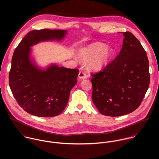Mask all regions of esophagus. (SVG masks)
<instances>
[{"label": "esophagus", "mask_w": 159, "mask_h": 159, "mask_svg": "<svg viewBox=\"0 0 159 159\" xmlns=\"http://www.w3.org/2000/svg\"><path fill=\"white\" fill-rule=\"evenodd\" d=\"M79 77L80 79H85L87 77V73L84 70H80L79 74Z\"/></svg>", "instance_id": "1"}]
</instances>
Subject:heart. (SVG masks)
Wrapping results in <instances>:
<instances>
[{"label":"heart","mask_w":159,"mask_h":159,"mask_svg":"<svg viewBox=\"0 0 159 159\" xmlns=\"http://www.w3.org/2000/svg\"><path fill=\"white\" fill-rule=\"evenodd\" d=\"M112 49L101 43L90 44L79 50L78 55L82 61H89V66L94 71H99L107 65L112 55Z\"/></svg>","instance_id":"1"}]
</instances>
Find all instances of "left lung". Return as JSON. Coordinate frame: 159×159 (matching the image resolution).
I'll return each instance as SVG.
<instances>
[{"instance_id": "left-lung-1", "label": "left lung", "mask_w": 159, "mask_h": 159, "mask_svg": "<svg viewBox=\"0 0 159 159\" xmlns=\"http://www.w3.org/2000/svg\"><path fill=\"white\" fill-rule=\"evenodd\" d=\"M119 55L104 69L92 74L93 102L102 115L120 116L137 109L150 84L147 53L131 32L123 33Z\"/></svg>"}]
</instances>
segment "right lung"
<instances>
[{"label": "right lung", "instance_id": "add662e5", "mask_svg": "<svg viewBox=\"0 0 159 159\" xmlns=\"http://www.w3.org/2000/svg\"><path fill=\"white\" fill-rule=\"evenodd\" d=\"M65 30L42 29L29 32L15 49L9 82L18 104L31 115L44 118L59 115L65 108L79 70L52 65L42 70L30 60L31 47L41 41L63 39Z\"/></svg>", "mask_w": 159, "mask_h": 159}]
</instances>
